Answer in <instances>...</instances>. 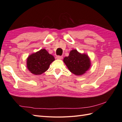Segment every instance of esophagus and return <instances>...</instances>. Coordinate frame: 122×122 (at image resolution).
Segmentation results:
<instances>
[{
	"instance_id": "obj_1",
	"label": "esophagus",
	"mask_w": 122,
	"mask_h": 122,
	"mask_svg": "<svg viewBox=\"0 0 122 122\" xmlns=\"http://www.w3.org/2000/svg\"><path fill=\"white\" fill-rule=\"evenodd\" d=\"M56 58L57 59H63V56H56Z\"/></svg>"
}]
</instances>
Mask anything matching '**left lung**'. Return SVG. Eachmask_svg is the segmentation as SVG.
I'll list each match as a JSON object with an SVG mask.
<instances>
[{"label": "left lung", "instance_id": "1", "mask_svg": "<svg viewBox=\"0 0 122 122\" xmlns=\"http://www.w3.org/2000/svg\"><path fill=\"white\" fill-rule=\"evenodd\" d=\"M63 61L70 71L77 76L85 73L91 65L90 59L87 55L80 53L76 50L71 51L69 56L64 58Z\"/></svg>", "mask_w": 122, "mask_h": 122}]
</instances>
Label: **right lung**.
<instances>
[{"label": "right lung", "instance_id": "add662e5", "mask_svg": "<svg viewBox=\"0 0 122 122\" xmlns=\"http://www.w3.org/2000/svg\"><path fill=\"white\" fill-rule=\"evenodd\" d=\"M53 56L45 49H41L28 56L27 65L28 69L35 75H40L49 69L50 64L54 61Z\"/></svg>", "mask_w": 122, "mask_h": 122}]
</instances>
